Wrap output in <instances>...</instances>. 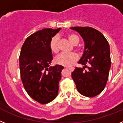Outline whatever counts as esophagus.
Here are the masks:
<instances>
[{"mask_svg": "<svg viewBox=\"0 0 123 123\" xmlns=\"http://www.w3.org/2000/svg\"><path fill=\"white\" fill-rule=\"evenodd\" d=\"M68 68V70H70L71 72H73L74 70V67H69V68Z\"/></svg>", "mask_w": 123, "mask_h": 123, "instance_id": "1", "label": "esophagus"}]
</instances>
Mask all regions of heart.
<instances>
[{
	"label": "heart",
	"instance_id": "obj_1",
	"mask_svg": "<svg viewBox=\"0 0 123 123\" xmlns=\"http://www.w3.org/2000/svg\"><path fill=\"white\" fill-rule=\"evenodd\" d=\"M67 37L69 41L74 45H77L79 43L80 38L77 34L70 33L67 34ZM49 49L53 53L57 54L59 51V37L55 35L50 40L49 44ZM78 56L75 53H62L57 56L55 59V62L58 65L64 67L72 66L78 61Z\"/></svg>",
	"mask_w": 123,
	"mask_h": 123
}]
</instances>
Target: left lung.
I'll return each mask as SVG.
<instances>
[{
  "mask_svg": "<svg viewBox=\"0 0 123 123\" xmlns=\"http://www.w3.org/2000/svg\"><path fill=\"white\" fill-rule=\"evenodd\" d=\"M71 29L79 32L85 43L84 53L78 62L85 66L76 67L72 73V78L81 94L95 97L104 89L108 80L111 66L109 44L104 35L92 27Z\"/></svg>",
  "mask_w": 123,
  "mask_h": 123,
  "instance_id": "8db88e82",
  "label": "left lung"
}]
</instances>
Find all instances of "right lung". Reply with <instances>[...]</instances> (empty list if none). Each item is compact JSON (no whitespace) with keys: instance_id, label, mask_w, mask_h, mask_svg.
I'll return each mask as SVG.
<instances>
[{"instance_id":"obj_1","label":"right lung","mask_w":123,"mask_h":123,"mask_svg":"<svg viewBox=\"0 0 123 123\" xmlns=\"http://www.w3.org/2000/svg\"><path fill=\"white\" fill-rule=\"evenodd\" d=\"M61 30L43 29L29 36L24 41L19 55L22 83L30 97L42 104L56 97L61 78L62 66L49 67L53 60L49 42Z\"/></svg>"}]
</instances>
